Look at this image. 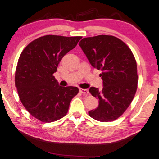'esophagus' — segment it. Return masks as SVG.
Returning a JSON list of instances; mask_svg holds the SVG:
<instances>
[{"mask_svg": "<svg viewBox=\"0 0 159 159\" xmlns=\"http://www.w3.org/2000/svg\"><path fill=\"white\" fill-rule=\"evenodd\" d=\"M80 92L82 93L84 95H88L89 94V91L88 89H83V88H80Z\"/></svg>", "mask_w": 159, "mask_h": 159, "instance_id": "1", "label": "esophagus"}]
</instances>
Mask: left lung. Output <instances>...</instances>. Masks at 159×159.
I'll return each instance as SVG.
<instances>
[{"instance_id": "8db88e82", "label": "left lung", "mask_w": 159, "mask_h": 159, "mask_svg": "<svg viewBox=\"0 0 159 159\" xmlns=\"http://www.w3.org/2000/svg\"><path fill=\"white\" fill-rule=\"evenodd\" d=\"M79 45L91 65L101 69L103 88L91 87L89 91L99 100L89 116L100 121H112L124 114L138 88L137 63L129 48L112 35L83 38Z\"/></svg>"}]
</instances>
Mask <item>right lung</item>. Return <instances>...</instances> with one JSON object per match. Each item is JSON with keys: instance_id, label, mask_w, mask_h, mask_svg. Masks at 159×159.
<instances>
[{"instance_id": "add662e5", "label": "right lung", "mask_w": 159, "mask_h": 159, "mask_svg": "<svg viewBox=\"0 0 159 159\" xmlns=\"http://www.w3.org/2000/svg\"><path fill=\"white\" fill-rule=\"evenodd\" d=\"M82 37L45 35L28 44L21 52L15 72V85L27 111L43 122H53L68 112L77 87H61L53 74Z\"/></svg>"}]
</instances>
